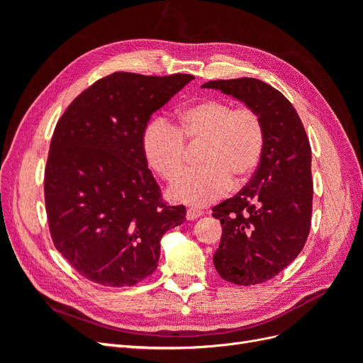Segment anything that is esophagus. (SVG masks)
<instances>
[{
    "instance_id": "esophagus-1",
    "label": "esophagus",
    "mask_w": 363,
    "mask_h": 363,
    "mask_svg": "<svg viewBox=\"0 0 363 363\" xmlns=\"http://www.w3.org/2000/svg\"><path fill=\"white\" fill-rule=\"evenodd\" d=\"M200 216H203L201 211H195V208H189L188 212H186V218L189 219V221H194V219H199Z\"/></svg>"
}]
</instances>
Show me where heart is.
I'll list each match as a JSON object with an SVG mask.
<instances>
[{"instance_id":"1","label":"heart","mask_w":363,"mask_h":363,"mask_svg":"<svg viewBox=\"0 0 363 363\" xmlns=\"http://www.w3.org/2000/svg\"><path fill=\"white\" fill-rule=\"evenodd\" d=\"M204 141L200 170L175 180L169 196L201 207L228 191L230 183L247 182L265 150V127L257 112L211 98L184 107L175 127L162 116L152 118L142 133V151L148 167L164 180H174L185 164L184 139Z\"/></svg>"}]
</instances>
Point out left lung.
I'll list each match as a JSON object with an SVG mask.
<instances>
[{
	"label": "left lung",
	"mask_w": 363,
	"mask_h": 363,
	"mask_svg": "<svg viewBox=\"0 0 363 363\" xmlns=\"http://www.w3.org/2000/svg\"><path fill=\"white\" fill-rule=\"evenodd\" d=\"M257 112L265 127V150L248 184L215 206L223 225L213 265L224 280L251 286L286 268L309 236L313 183L311 144L289 100L257 79L207 82Z\"/></svg>",
	"instance_id": "1"
}]
</instances>
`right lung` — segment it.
Returning <instances> with one entry per match:
<instances>
[{
  "mask_svg": "<svg viewBox=\"0 0 363 363\" xmlns=\"http://www.w3.org/2000/svg\"><path fill=\"white\" fill-rule=\"evenodd\" d=\"M192 79L113 72L59 119L43 182L48 227L60 255L84 279L133 286L157 268L162 236L186 221L184 206L162 201L142 133Z\"/></svg>",
  "mask_w": 363,
  "mask_h": 363,
  "instance_id": "obj_1",
  "label": "right lung"
}]
</instances>
